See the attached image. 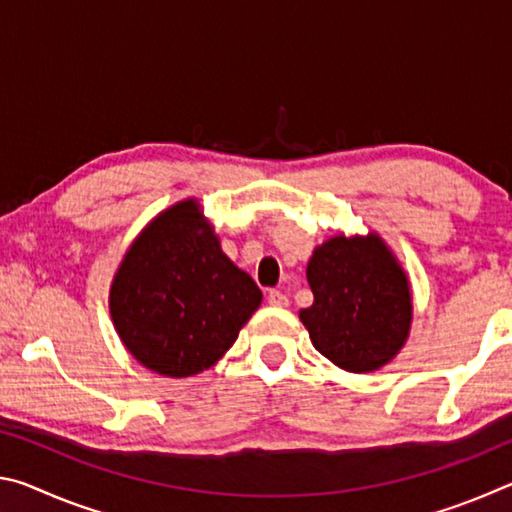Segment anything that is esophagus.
Returning <instances> with one entry per match:
<instances>
[{"mask_svg": "<svg viewBox=\"0 0 512 512\" xmlns=\"http://www.w3.org/2000/svg\"><path fill=\"white\" fill-rule=\"evenodd\" d=\"M266 300H268V305H273V307H287V305H289V296H287V293H282V291H277V289L268 291Z\"/></svg>", "mask_w": 512, "mask_h": 512, "instance_id": "obj_1", "label": "esophagus"}]
</instances>
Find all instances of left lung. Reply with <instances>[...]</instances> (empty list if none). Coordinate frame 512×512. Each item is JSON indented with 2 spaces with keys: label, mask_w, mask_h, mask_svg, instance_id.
I'll return each mask as SVG.
<instances>
[{
  "label": "left lung",
  "mask_w": 512,
  "mask_h": 512,
  "mask_svg": "<svg viewBox=\"0 0 512 512\" xmlns=\"http://www.w3.org/2000/svg\"><path fill=\"white\" fill-rule=\"evenodd\" d=\"M314 305L300 311L314 348L350 372L391 361L409 336L411 291L377 235L334 237L307 264Z\"/></svg>",
  "instance_id": "left-lung-1"
}]
</instances>
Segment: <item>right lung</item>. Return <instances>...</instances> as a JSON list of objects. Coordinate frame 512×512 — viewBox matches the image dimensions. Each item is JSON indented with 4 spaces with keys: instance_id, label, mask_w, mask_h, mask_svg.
<instances>
[{
    "instance_id": "add662e5",
    "label": "right lung",
    "mask_w": 512,
    "mask_h": 512,
    "mask_svg": "<svg viewBox=\"0 0 512 512\" xmlns=\"http://www.w3.org/2000/svg\"><path fill=\"white\" fill-rule=\"evenodd\" d=\"M262 302L253 277L223 255L196 201L146 225L110 289V314L128 352L164 377L214 366Z\"/></svg>"
}]
</instances>
